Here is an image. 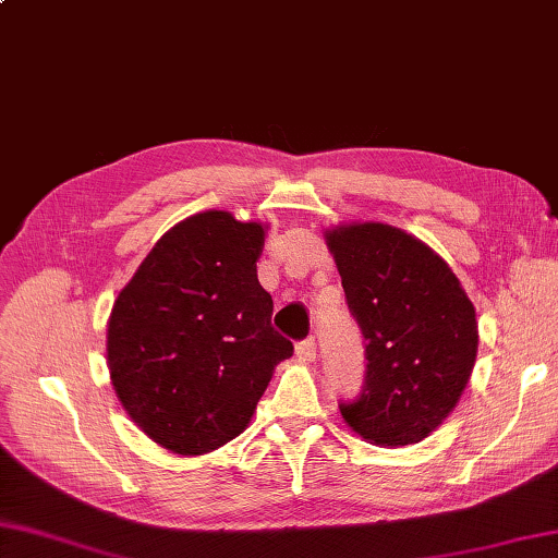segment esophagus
Returning <instances> with one entry per match:
<instances>
[{
  "mask_svg": "<svg viewBox=\"0 0 558 558\" xmlns=\"http://www.w3.org/2000/svg\"><path fill=\"white\" fill-rule=\"evenodd\" d=\"M294 352H296V356H300L302 361H314V359H316V342L311 340V338H306V340H302V342H296Z\"/></svg>",
  "mask_w": 558,
  "mask_h": 558,
  "instance_id": "1",
  "label": "esophagus"
}]
</instances>
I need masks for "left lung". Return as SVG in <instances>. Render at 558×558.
Instances as JSON below:
<instances>
[{"mask_svg": "<svg viewBox=\"0 0 558 558\" xmlns=\"http://www.w3.org/2000/svg\"><path fill=\"white\" fill-rule=\"evenodd\" d=\"M349 314L366 344L347 425L380 447L421 442L457 407L477 352L475 308L427 244L383 223L328 232Z\"/></svg>", "mask_w": 558, "mask_h": 558, "instance_id": "obj_1", "label": "left lung"}]
</instances>
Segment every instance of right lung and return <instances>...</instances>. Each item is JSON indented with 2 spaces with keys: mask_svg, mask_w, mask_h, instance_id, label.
Segmentation results:
<instances>
[{
  "mask_svg": "<svg viewBox=\"0 0 558 558\" xmlns=\"http://www.w3.org/2000/svg\"><path fill=\"white\" fill-rule=\"evenodd\" d=\"M262 223L185 218L154 244L113 302L107 356L123 409L154 442L194 457L247 427L294 347L270 326L258 284Z\"/></svg>",
  "mask_w": 558,
  "mask_h": 558,
  "instance_id": "right-lung-1",
  "label": "right lung"
}]
</instances>
